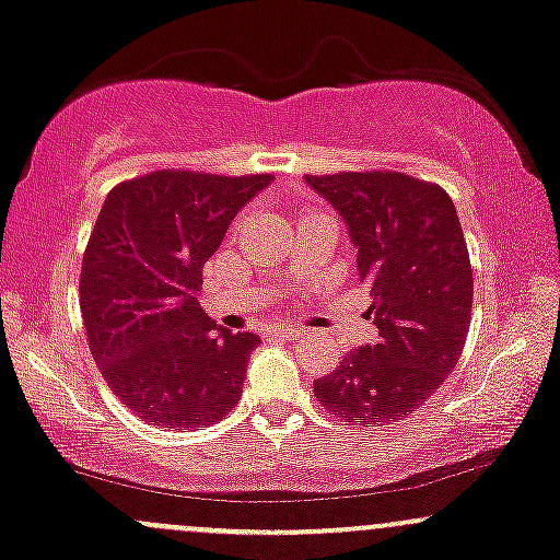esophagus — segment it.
Segmentation results:
<instances>
[{"label": "esophagus", "mask_w": 560, "mask_h": 560, "mask_svg": "<svg viewBox=\"0 0 560 560\" xmlns=\"http://www.w3.org/2000/svg\"><path fill=\"white\" fill-rule=\"evenodd\" d=\"M276 335L284 337V340H300V337H303V329H300V327H279V329H276Z\"/></svg>", "instance_id": "obj_1"}]
</instances>
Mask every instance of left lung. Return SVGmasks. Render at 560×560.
Listing matches in <instances>:
<instances>
[{"label": "left lung", "mask_w": 560, "mask_h": 560, "mask_svg": "<svg viewBox=\"0 0 560 560\" xmlns=\"http://www.w3.org/2000/svg\"><path fill=\"white\" fill-rule=\"evenodd\" d=\"M335 207L370 284L380 337L342 355L313 383L324 409L364 428L422 407L450 377L470 329L472 270L463 225L444 188L401 172L308 175Z\"/></svg>", "instance_id": "obj_1"}]
</instances>
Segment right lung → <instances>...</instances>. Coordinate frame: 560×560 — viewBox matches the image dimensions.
<instances>
[{
  "mask_svg": "<svg viewBox=\"0 0 560 560\" xmlns=\"http://www.w3.org/2000/svg\"><path fill=\"white\" fill-rule=\"evenodd\" d=\"M270 180L162 170L119 183L103 201L79 305L101 374L149 425L201 430L242 396L260 337L207 316L201 268Z\"/></svg>",
  "mask_w": 560,
  "mask_h": 560,
  "instance_id": "add662e5",
  "label": "right lung"
}]
</instances>
